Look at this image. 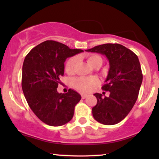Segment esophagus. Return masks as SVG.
Masks as SVG:
<instances>
[{
  "label": "esophagus",
  "instance_id": "1",
  "mask_svg": "<svg viewBox=\"0 0 159 159\" xmlns=\"http://www.w3.org/2000/svg\"><path fill=\"white\" fill-rule=\"evenodd\" d=\"M87 95L86 94H81V98H87Z\"/></svg>",
  "mask_w": 159,
  "mask_h": 159
}]
</instances>
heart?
<instances>
[{
	"label": "heart",
	"instance_id": "heart-1",
	"mask_svg": "<svg viewBox=\"0 0 159 159\" xmlns=\"http://www.w3.org/2000/svg\"><path fill=\"white\" fill-rule=\"evenodd\" d=\"M77 58L75 57L69 58L65 64V71L68 74H71L74 72L75 67ZM87 62L91 66L95 67L97 66H101L102 63V59L100 56L96 54H93L87 57ZM72 85L76 90L83 93H88L93 88L97 86L99 83L98 78L92 76V77H79L73 78L72 80Z\"/></svg>",
	"mask_w": 159,
	"mask_h": 159
}]
</instances>
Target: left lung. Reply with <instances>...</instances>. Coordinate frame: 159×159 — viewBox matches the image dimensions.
I'll return each instance as SVG.
<instances>
[{
  "label": "left lung",
  "instance_id": "1",
  "mask_svg": "<svg viewBox=\"0 0 159 159\" xmlns=\"http://www.w3.org/2000/svg\"><path fill=\"white\" fill-rule=\"evenodd\" d=\"M86 51L105 55L110 66L105 84L102 87L110 94L109 96H103L98 93L94 94L97 103L92 109L93 116L104 125L120 123L135 104L143 81L138 56L116 43L97 45Z\"/></svg>",
  "mask_w": 159,
  "mask_h": 159
}]
</instances>
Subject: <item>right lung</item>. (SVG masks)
Listing matches in <instances>:
<instances>
[{"label":"right lung","instance_id":"add662e5","mask_svg":"<svg viewBox=\"0 0 159 159\" xmlns=\"http://www.w3.org/2000/svg\"><path fill=\"white\" fill-rule=\"evenodd\" d=\"M83 52L47 40L25 57L21 78L24 95L33 112L47 125L61 126L73 117L81 95L71 89L66 93H59L57 88L64 74L66 58Z\"/></svg>","mask_w":159,"mask_h":159}]
</instances>
